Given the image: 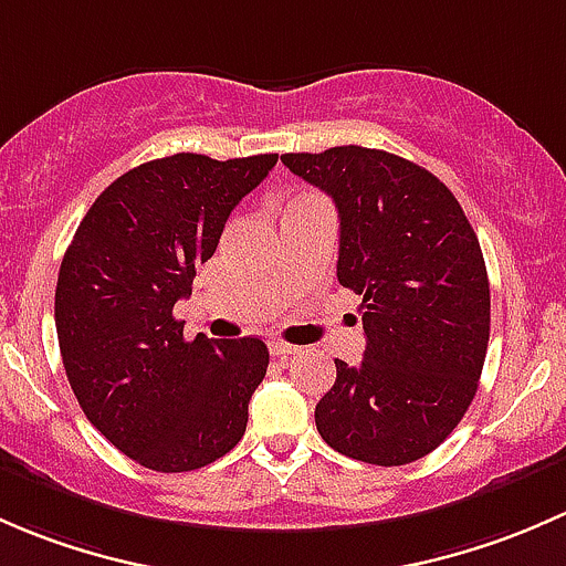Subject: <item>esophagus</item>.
<instances>
[{"label":"esophagus","mask_w":566,"mask_h":566,"mask_svg":"<svg viewBox=\"0 0 566 566\" xmlns=\"http://www.w3.org/2000/svg\"><path fill=\"white\" fill-rule=\"evenodd\" d=\"M270 352L275 354V357H294V354H300L302 348L300 346H291V343H285V340H272L270 343Z\"/></svg>","instance_id":"esophagus-1"}]
</instances>
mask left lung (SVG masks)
Returning <instances> with one entry per match:
<instances>
[{
  "instance_id": "obj_1",
  "label": "left lung",
  "mask_w": 566,
  "mask_h": 566,
  "mask_svg": "<svg viewBox=\"0 0 566 566\" xmlns=\"http://www.w3.org/2000/svg\"><path fill=\"white\" fill-rule=\"evenodd\" d=\"M281 160L332 196L337 281L363 294L365 357L354 368L335 359L318 433L363 463L424 458L469 411L485 365L491 283L480 240L452 190L403 157L352 144Z\"/></svg>"
}]
</instances>
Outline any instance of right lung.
Wrapping results in <instances>:
<instances>
[{"label": "right lung", "instance_id": "right-lung-1", "mask_svg": "<svg viewBox=\"0 0 566 566\" xmlns=\"http://www.w3.org/2000/svg\"><path fill=\"white\" fill-rule=\"evenodd\" d=\"M275 163L179 153L130 168L95 198L62 259L54 318L70 387L86 419L147 469H201L248 428L266 343L185 340L174 305Z\"/></svg>", "mask_w": 566, "mask_h": 566}]
</instances>
